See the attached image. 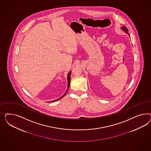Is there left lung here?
<instances>
[{"label": "left lung", "instance_id": "obj_1", "mask_svg": "<svg viewBox=\"0 0 151 151\" xmlns=\"http://www.w3.org/2000/svg\"><path fill=\"white\" fill-rule=\"evenodd\" d=\"M122 29L124 30V31L125 32H126V33H128V29H127V27H122ZM129 35V34H128Z\"/></svg>", "mask_w": 151, "mask_h": 151}]
</instances>
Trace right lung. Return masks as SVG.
Segmentation results:
<instances>
[{
    "label": "right lung",
    "instance_id": "add662e5",
    "mask_svg": "<svg viewBox=\"0 0 151 151\" xmlns=\"http://www.w3.org/2000/svg\"><path fill=\"white\" fill-rule=\"evenodd\" d=\"M70 74H71V71L69 72V73H68V89H67V90H66V92L64 94V95L63 96H61L60 99H56V100H55L52 101V102H54V101H58L60 100V99H61V98H63V97H64L65 95V94L67 93V92L68 91V89H69V86H70Z\"/></svg>",
    "mask_w": 151,
    "mask_h": 151
}]
</instances>
